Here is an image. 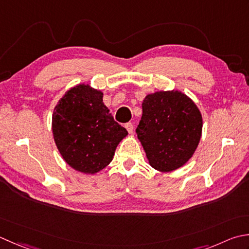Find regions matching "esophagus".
Segmentation results:
<instances>
[{
	"mask_svg": "<svg viewBox=\"0 0 249 249\" xmlns=\"http://www.w3.org/2000/svg\"><path fill=\"white\" fill-rule=\"evenodd\" d=\"M125 128L127 129V131H128L129 134L133 133V130H134V125H133V123H126V124H125Z\"/></svg>",
	"mask_w": 249,
	"mask_h": 249,
	"instance_id": "obj_1",
	"label": "esophagus"
}]
</instances>
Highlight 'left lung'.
<instances>
[{"label":"left lung","instance_id":"1","mask_svg":"<svg viewBox=\"0 0 249 249\" xmlns=\"http://www.w3.org/2000/svg\"><path fill=\"white\" fill-rule=\"evenodd\" d=\"M203 121L196 104L181 91H157L142 102L136 128L149 163L172 172L191 159L202 135Z\"/></svg>","mask_w":249,"mask_h":249}]
</instances>
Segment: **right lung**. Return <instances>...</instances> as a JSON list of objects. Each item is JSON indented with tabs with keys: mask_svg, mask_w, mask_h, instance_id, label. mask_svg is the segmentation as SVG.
I'll return each instance as SVG.
<instances>
[{
	"mask_svg": "<svg viewBox=\"0 0 249 249\" xmlns=\"http://www.w3.org/2000/svg\"><path fill=\"white\" fill-rule=\"evenodd\" d=\"M102 92L89 85L68 90L53 113V134L63 160L79 172L95 174L113 159L127 130L102 102Z\"/></svg>",
	"mask_w": 249,
	"mask_h": 249,
	"instance_id": "add662e5",
	"label": "right lung"
}]
</instances>
